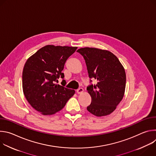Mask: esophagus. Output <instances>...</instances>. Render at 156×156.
<instances>
[{
	"label": "esophagus",
	"mask_w": 156,
	"mask_h": 156,
	"mask_svg": "<svg viewBox=\"0 0 156 156\" xmlns=\"http://www.w3.org/2000/svg\"><path fill=\"white\" fill-rule=\"evenodd\" d=\"M83 91H84V90L83 88H81V87H80V88H79L78 90H77V93L78 94H82L83 93Z\"/></svg>",
	"instance_id": "obj_1"
}]
</instances>
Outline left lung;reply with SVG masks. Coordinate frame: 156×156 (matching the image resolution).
<instances>
[{
	"label": "left lung",
	"instance_id": "8db88e82",
	"mask_svg": "<svg viewBox=\"0 0 156 156\" xmlns=\"http://www.w3.org/2000/svg\"><path fill=\"white\" fill-rule=\"evenodd\" d=\"M77 52L85 60L89 76L98 81L96 85L87 87L92 99L87 110L97 117L110 114L125 94L126 73L124 67L118 58L107 50L84 48Z\"/></svg>",
	"mask_w": 156,
	"mask_h": 156
}]
</instances>
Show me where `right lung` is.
Here are the masks:
<instances>
[{"label": "right lung", "instance_id": "obj_1", "mask_svg": "<svg viewBox=\"0 0 156 156\" xmlns=\"http://www.w3.org/2000/svg\"><path fill=\"white\" fill-rule=\"evenodd\" d=\"M76 49L77 47L47 45L27 60L22 75L23 91L30 104L41 114L58 112L75 93L55 82L64 78L65 63Z\"/></svg>", "mask_w": 156, "mask_h": 156}]
</instances>
